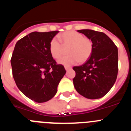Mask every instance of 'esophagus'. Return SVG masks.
Returning <instances> with one entry per match:
<instances>
[{
  "instance_id": "esophagus-1",
  "label": "esophagus",
  "mask_w": 131,
  "mask_h": 131,
  "mask_svg": "<svg viewBox=\"0 0 131 131\" xmlns=\"http://www.w3.org/2000/svg\"><path fill=\"white\" fill-rule=\"evenodd\" d=\"M65 69H66V71H68V70H69V69H71V68H70V67L66 66L65 67Z\"/></svg>"
}]
</instances>
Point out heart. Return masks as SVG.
<instances>
[{"instance_id":"heart-1","label":"heart","mask_w":131,"mask_h":131,"mask_svg":"<svg viewBox=\"0 0 131 131\" xmlns=\"http://www.w3.org/2000/svg\"><path fill=\"white\" fill-rule=\"evenodd\" d=\"M58 38L62 45L56 39H52L50 42V53L53 58H60L63 54V47H69L68 50L69 55L60 58L58 60L60 64L70 66L79 62L84 63L91 57L93 50L92 42L89 39L84 37L81 33L69 31L58 35Z\"/></svg>"}]
</instances>
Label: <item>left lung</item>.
<instances>
[{"instance_id":"8db88e82","label":"left lung","mask_w":131,"mask_h":131,"mask_svg":"<svg viewBox=\"0 0 131 131\" xmlns=\"http://www.w3.org/2000/svg\"><path fill=\"white\" fill-rule=\"evenodd\" d=\"M92 41L91 57L82 66L73 68L75 89L83 96L98 99L110 91L116 81L118 73V50L105 33L91 29L77 31Z\"/></svg>"}]
</instances>
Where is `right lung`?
Here are the masks:
<instances>
[{"mask_svg":"<svg viewBox=\"0 0 131 131\" xmlns=\"http://www.w3.org/2000/svg\"><path fill=\"white\" fill-rule=\"evenodd\" d=\"M58 31L32 32L15 45L11 58L12 75L19 91L38 103L55 96L66 71L50 53V42Z\"/></svg>","mask_w":131,"mask_h":131,"instance_id":"1","label":"right lung"}]
</instances>
